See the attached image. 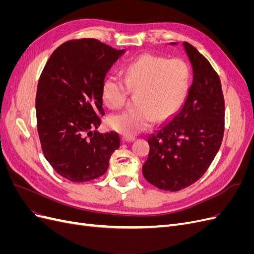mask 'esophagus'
Wrapping results in <instances>:
<instances>
[{
  "label": "esophagus",
  "mask_w": 254,
  "mask_h": 254,
  "mask_svg": "<svg viewBox=\"0 0 254 254\" xmlns=\"http://www.w3.org/2000/svg\"><path fill=\"white\" fill-rule=\"evenodd\" d=\"M135 140L134 136H128V135H123L122 136V141L125 142V143H130V142H133Z\"/></svg>",
  "instance_id": "1"
}]
</instances>
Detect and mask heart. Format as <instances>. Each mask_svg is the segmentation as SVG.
Here are the masks:
<instances>
[{
    "instance_id": "obj_1",
    "label": "heart",
    "mask_w": 254,
    "mask_h": 254,
    "mask_svg": "<svg viewBox=\"0 0 254 254\" xmlns=\"http://www.w3.org/2000/svg\"><path fill=\"white\" fill-rule=\"evenodd\" d=\"M189 88L190 68L183 60L145 54L126 66L125 80L109 76L103 82V103L111 109L124 105L128 91H137L136 107L111 115L108 124L128 136L147 130L156 119L164 122L174 117Z\"/></svg>"
}]
</instances>
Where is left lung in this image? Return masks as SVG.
<instances>
[{"label":"left lung","mask_w":254,"mask_h":254,"mask_svg":"<svg viewBox=\"0 0 254 254\" xmlns=\"http://www.w3.org/2000/svg\"><path fill=\"white\" fill-rule=\"evenodd\" d=\"M183 47L193 66V83L180 111L148 136L150 149L142 167L150 184L170 191L201 178L216 156L225 130L219 76L193 45L183 42Z\"/></svg>","instance_id":"1"}]
</instances>
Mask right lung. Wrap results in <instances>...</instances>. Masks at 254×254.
Wrapping results in <instances>:
<instances>
[{"instance_id": "obj_1", "label": "right lung", "mask_w": 254, "mask_h": 254, "mask_svg": "<svg viewBox=\"0 0 254 254\" xmlns=\"http://www.w3.org/2000/svg\"><path fill=\"white\" fill-rule=\"evenodd\" d=\"M125 50L92 38L70 40L53 52L38 81L37 129L43 155L73 182L103 176L120 147V135L99 133L105 114L102 86Z\"/></svg>"}]
</instances>
